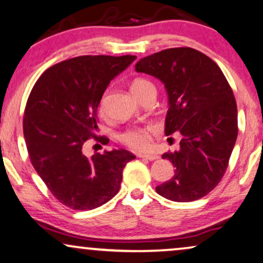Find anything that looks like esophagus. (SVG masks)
I'll return each mask as SVG.
<instances>
[{"mask_svg":"<svg viewBox=\"0 0 263 263\" xmlns=\"http://www.w3.org/2000/svg\"><path fill=\"white\" fill-rule=\"evenodd\" d=\"M138 157L145 158V160H148V161H155L160 158L157 155H147V154H138Z\"/></svg>","mask_w":263,"mask_h":263,"instance_id":"esophagus-1","label":"esophagus"}]
</instances>
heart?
Here are the masks:
<instances>
[{
	"label": "heart",
	"instance_id": "obj_1",
	"mask_svg": "<svg viewBox=\"0 0 263 263\" xmlns=\"http://www.w3.org/2000/svg\"><path fill=\"white\" fill-rule=\"evenodd\" d=\"M154 84L150 80L142 79H135L132 84V91L133 93L140 92L142 90L152 89ZM106 102H107V92H105L100 100L99 103V111L100 113H105L106 111ZM155 132L154 128H146V126H139V128H130L126 129L123 133L119 134V140L122 144H124L125 146L135 151H141L146 150L151 144V134Z\"/></svg>",
	"mask_w": 263,
	"mask_h": 263
}]
</instances>
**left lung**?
<instances>
[{
	"mask_svg": "<svg viewBox=\"0 0 263 263\" xmlns=\"http://www.w3.org/2000/svg\"><path fill=\"white\" fill-rule=\"evenodd\" d=\"M135 70L164 84L170 103L164 133L181 135L179 150L162 155L176 167V174L156 186L157 194L177 202L201 199L224 176L238 137L232 87L216 62L190 47L141 58Z\"/></svg>",
	"mask_w": 263,
	"mask_h": 263,
	"instance_id": "obj_1",
	"label": "left lung"
}]
</instances>
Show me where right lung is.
<instances>
[{
    "label": "right lung",
    "mask_w": 263,
    "mask_h": 263,
    "mask_svg": "<svg viewBox=\"0 0 263 263\" xmlns=\"http://www.w3.org/2000/svg\"><path fill=\"white\" fill-rule=\"evenodd\" d=\"M137 56H80L54 64L39 78L29 95L23 119L32 167L56 199L78 211L93 210L117 195L123 170L134 160L123 150L83 154L97 137V107L113 78Z\"/></svg>",
    "instance_id": "1"
}]
</instances>
